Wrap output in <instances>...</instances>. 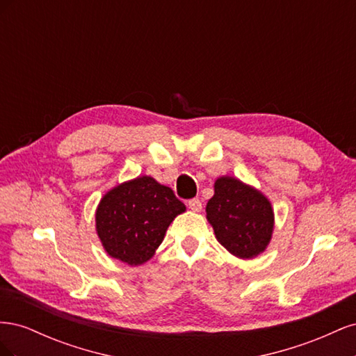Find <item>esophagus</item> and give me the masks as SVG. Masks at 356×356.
<instances>
[{"label": "esophagus", "instance_id": "1", "mask_svg": "<svg viewBox=\"0 0 356 356\" xmlns=\"http://www.w3.org/2000/svg\"><path fill=\"white\" fill-rule=\"evenodd\" d=\"M188 208L193 212H200L202 211V202L199 199H191V200H188Z\"/></svg>", "mask_w": 356, "mask_h": 356}]
</instances>
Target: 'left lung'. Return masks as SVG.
Here are the masks:
<instances>
[{
  "label": "left lung",
  "instance_id": "1",
  "mask_svg": "<svg viewBox=\"0 0 356 356\" xmlns=\"http://www.w3.org/2000/svg\"><path fill=\"white\" fill-rule=\"evenodd\" d=\"M207 220L215 238L232 255L252 260L272 241L275 212L261 190L222 175L213 182V196L207 203Z\"/></svg>",
  "mask_w": 356,
  "mask_h": 356
}]
</instances>
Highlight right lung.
<instances>
[{
	"mask_svg": "<svg viewBox=\"0 0 356 356\" xmlns=\"http://www.w3.org/2000/svg\"><path fill=\"white\" fill-rule=\"evenodd\" d=\"M186 204L153 177L139 175L105 193L95 212L96 234L105 252L127 266L152 260L166 230Z\"/></svg>",
	"mask_w": 356,
	"mask_h": 356,
	"instance_id": "right-lung-1",
	"label": "right lung"
}]
</instances>
